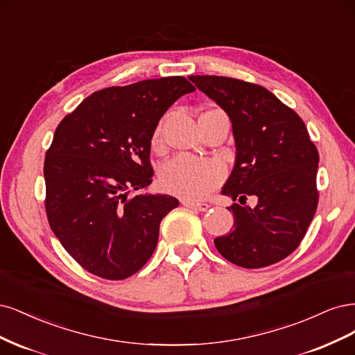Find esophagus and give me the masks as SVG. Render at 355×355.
<instances>
[{
    "instance_id": "34e87169",
    "label": "esophagus",
    "mask_w": 355,
    "mask_h": 355,
    "mask_svg": "<svg viewBox=\"0 0 355 355\" xmlns=\"http://www.w3.org/2000/svg\"><path fill=\"white\" fill-rule=\"evenodd\" d=\"M181 205H182V207L190 208V209H193V211H199V212H205V211H208V208H209L208 203L193 202V200H187V199L181 200Z\"/></svg>"
}]
</instances>
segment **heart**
I'll return each instance as SVG.
<instances>
[{
    "instance_id": "b5f03b06",
    "label": "heart",
    "mask_w": 355,
    "mask_h": 355,
    "mask_svg": "<svg viewBox=\"0 0 355 355\" xmlns=\"http://www.w3.org/2000/svg\"><path fill=\"white\" fill-rule=\"evenodd\" d=\"M162 127L157 125L152 144H161ZM225 171L218 161L178 155L169 159L161 169V184L165 191L186 199H202L224 180Z\"/></svg>"
}]
</instances>
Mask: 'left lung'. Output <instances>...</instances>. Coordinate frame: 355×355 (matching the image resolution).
Here are the masks:
<instances>
[{
  "label": "left lung",
  "mask_w": 355,
  "mask_h": 355,
  "mask_svg": "<svg viewBox=\"0 0 355 355\" xmlns=\"http://www.w3.org/2000/svg\"><path fill=\"white\" fill-rule=\"evenodd\" d=\"M233 123L236 164L223 187L234 202L233 230L214 240L218 252L243 268H262L300 246L318 203V152L304 121L264 87L242 79L190 76ZM250 197L256 203L245 205Z\"/></svg>",
  "instance_id": "left-lung-1"
}]
</instances>
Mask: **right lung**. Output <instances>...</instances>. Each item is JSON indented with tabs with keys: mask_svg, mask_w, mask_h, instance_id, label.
Segmentation results:
<instances>
[{
	"mask_svg": "<svg viewBox=\"0 0 355 355\" xmlns=\"http://www.w3.org/2000/svg\"><path fill=\"white\" fill-rule=\"evenodd\" d=\"M194 89L184 76L109 87L57 125L44 162L45 212L66 252L94 276L123 280L155 252L159 225L178 200L128 193L152 182L156 125Z\"/></svg>",
	"mask_w": 355,
	"mask_h": 355,
	"instance_id": "obj_1",
	"label": "right lung"
}]
</instances>
